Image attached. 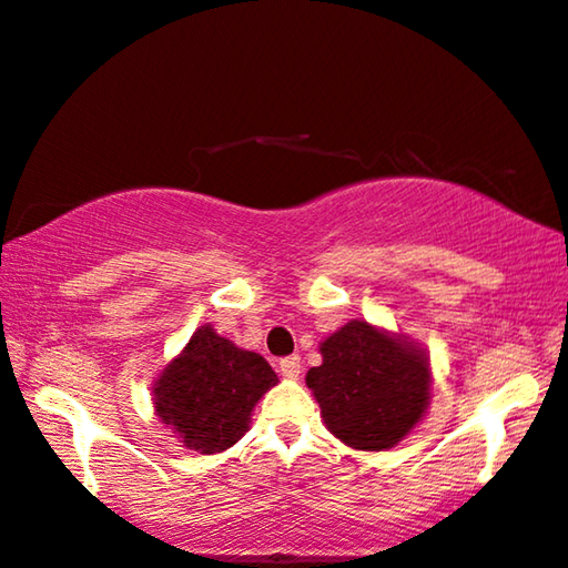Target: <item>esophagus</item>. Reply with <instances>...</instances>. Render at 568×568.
Here are the masks:
<instances>
[{
	"label": "esophagus",
	"instance_id": "esophagus-1",
	"mask_svg": "<svg viewBox=\"0 0 568 568\" xmlns=\"http://www.w3.org/2000/svg\"><path fill=\"white\" fill-rule=\"evenodd\" d=\"M281 375L287 381H295L301 375V357L298 355H291V357H283L281 361Z\"/></svg>",
	"mask_w": 568,
	"mask_h": 568
}]
</instances>
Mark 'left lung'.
<instances>
[{"label":"left lung","instance_id":"8db88e82","mask_svg":"<svg viewBox=\"0 0 568 568\" xmlns=\"http://www.w3.org/2000/svg\"><path fill=\"white\" fill-rule=\"evenodd\" d=\"M306 386L329 433L355 450H388L425 419L433 367L419 342L353 318L322 345Z\"/></svg>","mask_w":568,"mask_h":568}]
</instances>
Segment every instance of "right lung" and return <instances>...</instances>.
Masks as SVG:
<instances>
[{"instance_id":"right-lung-1","label":"right lung","mask_w":568,"mask_h":568,"mask_svg":"<svg viewBox=\"0 0 568 568\" xmlns=\"http://www.w3.org/2000/svg\"><path fill=\"white\" fill-rule=\"evenodd\" d=\"M273 386L277 375L265 357L203 324L154 378L151 404L182 445L213 455L250 433L254 406Z\"/></svg>"}]
</instances>
